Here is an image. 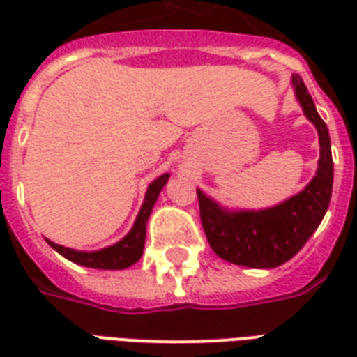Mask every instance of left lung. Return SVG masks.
Instances as JSON below:
<instances>
[{"label":"left lung","mask_w":357,"mask_h":357,"mask_svg":"<svg viewBox=\"0 0 357 357\" xmlns=\"http://www.w3.org/2000/svg\"><path fill=\"white\" fill-rule=\"evenodd\" d=\"M292 88L319 135V162L314 179L298 195L264 210H227L197 189L210 247L222 260L235 266L269 269L289 262L314 235L329 208L333 193L329 130L298 74H292Z\"/></svg>","instance_id":"left-lung-1"}]
</instances>
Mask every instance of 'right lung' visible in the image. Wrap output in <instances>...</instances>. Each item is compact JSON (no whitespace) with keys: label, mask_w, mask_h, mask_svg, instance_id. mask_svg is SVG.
Instances as JSON below:
<instances>
[{"label":"right lung","mask_w":357,"mask_h":357,"mask_svg":"<svg viewBox=\"0 0 357 357\" xmlns=\"http://www.w3.org/2000/svg\"><path fill=\"white\" fill-rule=\"evenodd\" d=\"M170 178V174H162L147 187V193L141 204V210L135 222H133L132 229L126 235L124 239H120L114 245H110L101 250H93V252H84V250H74V248L63 247L53 241H47L51 248H55L59 255L65 256L66 260L74 264H80L86 268L95 269H126L137 262L143 255V247H145V233H147V222L153 206H155L158 195L166 185V181Z\"/></svg>","instance_id":"add662e5"}]
</instances>
